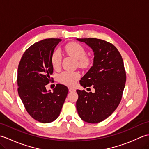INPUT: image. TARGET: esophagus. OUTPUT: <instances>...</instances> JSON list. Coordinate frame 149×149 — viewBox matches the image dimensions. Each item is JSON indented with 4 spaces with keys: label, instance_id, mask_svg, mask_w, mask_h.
Returning a JSON list of instances; mask_svg holds the SVG:
<instances>
[{
    "label": "esophagus",
    "instance_id": "esophagus-1",
    "mask_svg": "<svg viewBox=\"0 0 149 149\" xmlns=\"http://www.w3.org/2000/svg\"><path fill=\"white\" fill-rule=\"evenodd\" d=\"M69 90V91H70V92H72V91H75V89L74 88H68Z\"/></svg>",
    "mask_w": 149,
    "mask_h": 149
}]
</instances>
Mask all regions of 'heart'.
<instances>
[{"label": "heart", "mask_w": 149, "mask_h": 149, "mask_svg": "<svg viewBox=\"0 0 149 149\" xmlns=\"http://www.w3.org/2000/svg\"><path fill=\"white\" fill-rule=\"evenodd\" d=\"M65 51L77 60L78 65L81 67H86L90 63V59L86 56V50L81 44L75 42L69 43L65 46ZM62 55L59 50H56L51 56V63L54 69H59L61 66ZM80 78V74L77 72L64 71L59 75L58 79L60 83L66 86H72Z\"/></svg>", "instance_id": "obj_1"}]
</instances>
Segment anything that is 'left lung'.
I'll return each instance as SVG.
<instances>
[{
	"label": "left lung",
	"instance_id": "obj_1",
	"mask_svg": "<svg viewBox=\"0 0 149 149\" xmlns=\"http://www.w3.org/2000/svg\"><path fill=\"white\" fill-rule=\"evenodd\" d=\"M92 49L93 64L81 78L84 88L92 86L95 92L77 90V113L83 121L96 123L115 111L122 99L126 81L123 59L113 44L97 38H77Z\"/></svg>",
	"mask_w": 149,
	"mask_h": 149
}]
</instances>
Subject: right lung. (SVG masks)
<instances>
[{
    "instance_id": "add662e5",
    "label": "right lung",
    "mask_w": 149,
    "mask_h": 149,
    "mask_svg": "<svg viewBox=\"0 0 149 149\" xmlns=\"http://www.w3.org/2000/svg\"><path fill=\"white\" fill-rule=\"evenodd\" d=\"M61 39L49 38L34 43L24 53L18 68V92L28 113L37 121L50 123L58 118L68 92L57 84L53 91L46 85L53 73L51 56Z\"/></svg>"
}]
</instances>
